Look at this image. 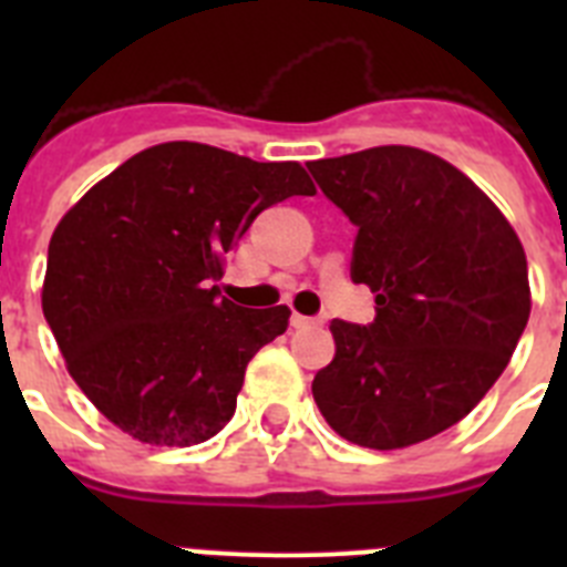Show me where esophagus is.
Here are the masks:
<instances>
[{
  "label": "esophagus",
  "instance_id": "1",
  "mask_svg": "<svg viewBox=\"0 0 567 567\" xmlns=\"http://www.w3.org/2000/svg\"><path fill=\"white\" fill-rule=\"evenodd\" d=\"M289 323H292V329H307V327H318L320 320H318V318H307V315H298V312H295Z\"/></svg>",
  "mask_w": 567,
  "mask_h": 567
}]
</instances>
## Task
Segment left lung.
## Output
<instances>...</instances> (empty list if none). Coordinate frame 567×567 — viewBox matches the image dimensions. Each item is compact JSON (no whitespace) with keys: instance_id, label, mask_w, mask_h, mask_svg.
I'll return each mask as SVG.
<instances>
[{"instance_id":"8db88e82","label":"left lung","mask_w":567,"mask_h":567,"mask_svg":"<svg viewBox=\"0 0 567 567\" xmlns=\"http://www.w3.org/2000/svg\"><path fill=\"white\" fill-rule=\"evenodd\" d=\"M307 167L358 227L352 280L378 303L369 327L332 320L315 403L363 449L423 443L460 423L517 349L530 315L523 244L468 175L425 150L389 144Z\"/></svg>"}]
</instances>
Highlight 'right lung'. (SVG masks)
Masks as SVG:
<instances>
[{
    "label": "right lung",
    "instance_id": "obj_1",
    "mask_svg": "<svg viewBox=\"0 0 567 567\" xmlns=\"http://www.w3.org/2000/svg\"><path fill=\"white\" fill-rule=\"evenodd\" d=\"M289 195H315L298 162L164 142L62 215L42 312L70 378L124 434L187 449L229 423L247 363L287 332L289 309H240L213 280L255 215Z\"/></svg>",
    "mask_w": 567,
    "mask_h": 567
}]
</instances>
